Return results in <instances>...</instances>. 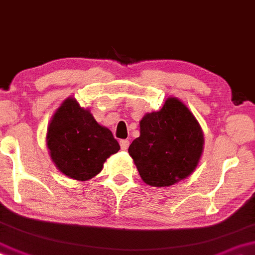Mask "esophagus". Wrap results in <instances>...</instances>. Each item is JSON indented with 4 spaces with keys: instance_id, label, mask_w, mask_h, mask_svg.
<instances>
[{
    "instance_id": "esophagus-1",
    "label": "esophagus",
    "mask_w": 255,
    "mask_h": 255,
    "mask_svg": "<svg viewBox=\"0 0 255 255\" xmlns=\"http://www.w3.org/2000/svg\"><path fill=\"white\" fill-rule=\"evenodd\" d=\"M119 144H121L122 150H128V145H130V142H128V139H122L121 142H119Z\"/></svg>"
}]
</instances>
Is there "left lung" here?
<instances>
[{
	"mask_svg": "<svg viewBox=\"0 0 255 255\" xmlns=\"http://www.w3.org/2000/svg\"><path fill=\"white\" fill-rule=\"evenodd\" d=\"M202 149L203 134L194 115L181 100L169 98L161 111L144 116L140 136L128 153L146 184L169 187L194 171Z\"/></svg>",
	"mask_w": 255,
	"mask_h": 255,
	"instance_id": "8db88e82",
	"label": "left lung"
}]
</instances>
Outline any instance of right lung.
Listing matches in <instances>:
<instances>
[{"label": "right lung", "mask_w": 255, "mask_h": 255, "mask_svg": "<svg viewBox=\"0 0 255 255\" xmlns=\"http://www.w3.org/2000/svg\"><path fill=\"white\" fill-rule=\"evenodd\" d=\"M47 146L59 170L78 181L99 174L106 158L121 149L111 131L73 98L66 99L53 116Z\"/></svg>", "instance_id": "add662e5"}]
</instances>
